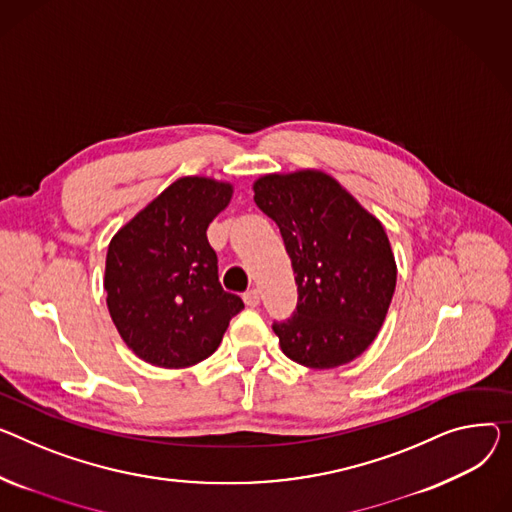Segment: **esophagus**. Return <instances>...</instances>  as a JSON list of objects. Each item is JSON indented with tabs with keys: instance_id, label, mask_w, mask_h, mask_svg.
Masks as SVG:
<instances>
[{
	"instance_id": "34e87169",
	"label": "esophagus",
	"mask_w": 512,
	"mask_h": 512,
	"mask_svg": "<svg viewBox=\"0 0 512 512\" xmlns=\"http://www.w3.org/2000/svg\"><path fill=\"white\" fill-rule=\"evenodd\" d=\"M243 300H245V304L247 306H257L259 302H261V294H259V290H249V292H245L243 294Z\"/></svg>"
}]
</instances>
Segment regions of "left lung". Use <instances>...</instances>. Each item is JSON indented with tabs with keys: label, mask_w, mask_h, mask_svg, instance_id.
<instances>
[{
	"label": "left lung",
	"mask_w": 512,
	"mask_h": 512,
	"mask_svg": "<svg viewBox=\"0 0 512 512\" xmlns=\"http://www.w3.org/2000/svg\"><path fill=\"white\" fill-rule=\"evenodd\" d=\"M253 191L296 274V313L274 325L282 352L315 370L352 362L379 335L397 284L383 222L317 168L261 175Z\"/></svg>",
	"instance_id": "left-lung-1"
}]
</instances>
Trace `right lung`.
I'll return each instance as SVG.
<instances>
[{
	"label": "right lung",
	"instance_id": "obj_1",
	"mask_svg": "<svg viewBox=\"0 0 512 512\" xmlns=\"http://www.w3.org/2000/svg\"><path fill=\"white\" fill-rule=\"evenodd\" d=\"M234 185L181 177L156 195L109 243L105 290L127 348L160 368H187L212 356L243 300L218 282L210 222Z\"/></svg>",
	"mask_w": 512,
	"mask_h": 512
}]
</instances>
